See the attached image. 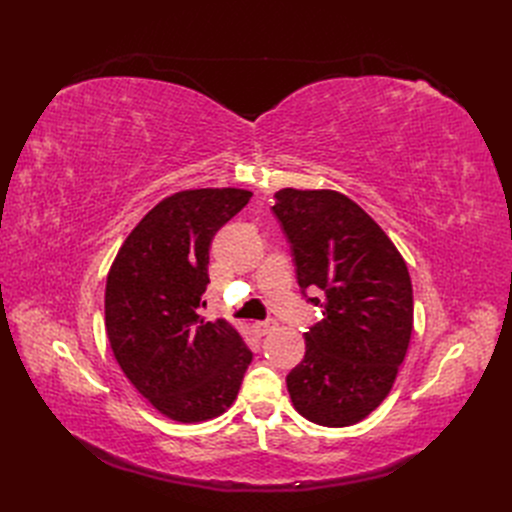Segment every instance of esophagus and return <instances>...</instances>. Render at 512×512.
I'll list each match as a JSON object with an SVG mask.
<instances>
[{"label":"esophagus","mask_w":512,"mask_h":512,"mask_svg":"<svg viewBox=\"0 0 512 512\" xmlns=\"http://www.w3.org/2000/svg\"><path fill=\"white\" fill-rule=\"evenodd\" d=\"M278 328V324H276V321H255V324H253V330H255V334L257 336H267V334H272L274 330Z\"/></svg>","instance_id":"esophagus-1"}]
</instances>
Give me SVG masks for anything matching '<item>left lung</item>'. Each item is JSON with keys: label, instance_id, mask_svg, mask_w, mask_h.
I'll return each mask as SVG.
<instances>
[{"label": "left lung", "instance_id": "obj_1", "mask_svg": "<svg viewBox=\"0 0 512 512\" xmlns=\"http://www.w3.org/2000/svg\"><path fill=\"white\" fill-rule=\"evenodd\" d=\"M272 207L303 290H324V319L305 332V357L286 375L305 419L346 427L390 394L413 332V286L388 234L330 188H282Z\"/></svg>", "mask_w": 512, "mask_h": 512}]
</instances>
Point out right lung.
<instances>
[{"label": "right lung", "instance_id": "add662e5", "mask_svg": "<svg viewBox=\"0 0 512 512\" xmlns=\"http://www.w3.org/2000/svg\"><path fill=\"white\" fill-rule=\"evenodd\" d=\"M245 188H188L126 236L105 282V332L130 384L178 423L226 413L253 353L226 319L197 315L213 234L251 199Z\"/></svg>", "mask_w": 512, "mask_h": 512}]
</instances>
